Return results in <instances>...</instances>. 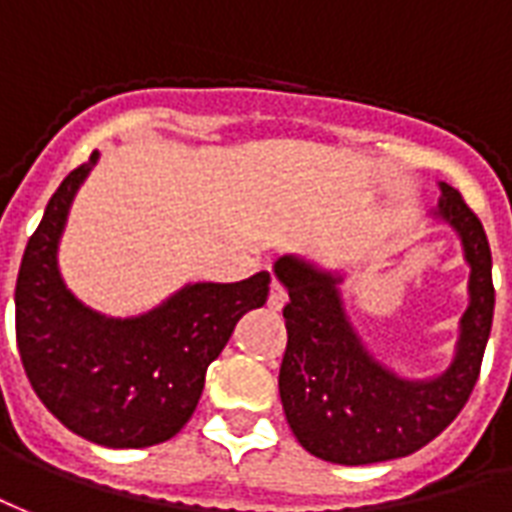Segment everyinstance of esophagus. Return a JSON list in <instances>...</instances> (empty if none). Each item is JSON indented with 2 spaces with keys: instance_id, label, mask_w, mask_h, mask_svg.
Masks as SVG:
<instances>
[{
  "instance_id": "esophagus-1",
  "label": "esophagus",
  "mask_w": 512,
  "mask_h": 512,
  "mask_svg": "<svg viewBox=\"0 0 512 512\" xmlns=\"http://www.w3.org/2000/svg\"><path fill=\"white\" fill-rule=\"evenodd\" d=\"M286 300H289V297H286V289H283L278 281H272L270 297H267V308H270V311H281L283 305H286Z\"/></svg>"
}]
</instances>
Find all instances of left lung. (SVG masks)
<instances>
[{
  "label": "left lung",
  "mask_w": 512,
  "mask_h": 512,
  "mask_svg": "<svg viewBox=\"0 0 512 512\" xmlns=\"http://www.w3.org/2000/svg\"><path fill=\"white\" fill-rule=\"evenodd\" d=\"M439 190L434 218L461 237L469 305L453 363L434 379H401L365 349L343 311L341 275L300 256L275 261V275L289 292L281 404L297 442L322 461L363 466L412 455L442 434L472 395L494 322L491 248L461 193L447 182Z\"/></svg>",
  "instance_id": "left-lung-1"
}]
</instances>
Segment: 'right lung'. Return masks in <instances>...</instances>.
Segmentation results:
<instances>
[{"label": "right lung", "instance_id": "add662e5", "mask_svg": "<svg viewBox=\"0 0 512 512\" xmlns=\"http://www.w3.org/2000/svg\"><path fill=\"white\" fill-rule=\"evenodd\" d=\"M98 152L62 179L26 242L16 281V341L37 398L73 434L103 447H149L182 431L207 365L234 324L270 294V272L237 283H188L158 308L111 319L59 275L57 248L76 190Z\"/></svg>", "mask_w": 512, "mask_h": 512}]
</instances>
